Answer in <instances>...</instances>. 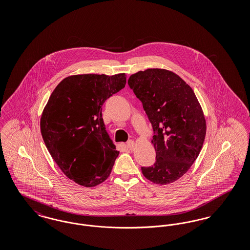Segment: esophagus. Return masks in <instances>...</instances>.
Segmentation results:
<instances>
[{
  "label": "esophagus",
  "mask_w": 250,
  "mask_h": 250,
  "mask_svg": "<svg viewBox=\"0 0 250 250\" xmlns=\"http://www.w3.org/2000/svg\"><path fill=\"white\" fill-rule=\"evenodd\" d=\"M126 146H127V148H128L129 150H133V149H134V147H135V143H134V141H128V142L126 143Z\"/></svg>",
  "instance_id": "1"
}]
</instances>
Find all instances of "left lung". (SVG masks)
Here are the masks:
<instances>
[{
	"instance_id": "1",
	"label": "left lung",
	"mask_w": 250,
	"mask_h": 250,
	"mask_svg": "<svg viewBox=\"0 0 250 250\" xmlns=\"http://www.w3.org/2000/svg\"><path fill=\"white\" fill-rule=\"evenodd\" d=\"M128 85L142 101L152 124L155 164L142 167L144 177L157 185L181 178L202 150L206 122L192 88L178 75L149 68L131 75Z\"/></svg>"
}]
</instances>
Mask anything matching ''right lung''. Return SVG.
<instances>
[{
	"instance_id": "1",
	"label": "right lung",
	"mask_w": 250,
	"mask_h": 250,
	"mask_svg": "<svg viewBox=\"0 0 250 250\" xmlns=\"http://www.w3.org/2000/svg\"><path fill=\"white\" fill-rule=\"evenodd\" d=\"M125 83V73L70 76L57 85L43 110L40 128L49 154L81 186L104 182L119 155L106 130L102 106Z\"/></svg>"
}]
</instances>
